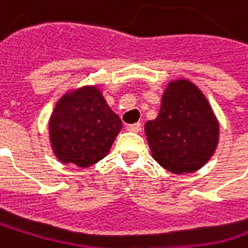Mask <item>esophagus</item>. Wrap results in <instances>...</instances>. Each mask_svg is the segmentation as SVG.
Instances as JSON below:
<instances>
[{
	"mask_svg": "<svg viewBox=\"0 0 248 248\" xmlns=\"http://www.w3.org/2000/svg\"><path fill=\"white\" fill-rule=\"evenodd\" d=\"M127 130L131 131V133H139L141 130V124L140 123H136V124H130L127 125Z\"/></svg>",
	"mask_w": 248,
	"mask_h": 248,
	"instance_id": "34e87169",
	"label": "esophagus"
}]
</instances>
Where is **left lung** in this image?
<instances>
[{
    "instance_id": "8db88e82",
    "label": "left lung",
    "mask_w": 248,
    "mask_h": 248,
    "mask_svg": "<svg viewBox=\"0 0 248 248\" xmlns=\"http://www.w3.org/2000/svg\"><path fill=\"white\" fill-rule=\"evenodd\" d=\"M153 159L172 174L204 167L218 147L219 121L203 92L188 78L171 80L158 117L144 124Z\"/></svg>"
}]
</instances>
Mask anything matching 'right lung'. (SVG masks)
Returning a JSON list of instances; mask_svg holds the SVG:
<instances>
[{
  "mask_svg": "<svg viewBox=\"0 0 248 248\" xmlns=\"http://www.w3.org/2000/svg\"><path fill=\"white\" fill-rule=\"evenodd\" d=\"M123 128L99 86L70 89L57 101L48 123L49 144L61 164L87 168L104 159Z\"/></svg>",
  "mask_w": 248,
  "mask_h": 248,
  "instance_id": "obj_1",
  "label": "right lung"
}]
</instances>
